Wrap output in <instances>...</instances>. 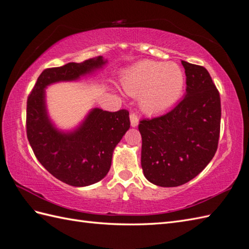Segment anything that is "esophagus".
Returning <instances> with one entry per match:
<instances>
[{
    "mask_svg": "<svg viewBox=\"0 0 249 249\" xmlns=\"http://www.w3.org/2000/svg\"><path fill=\"white\" fill-rule=\"evenodd\" d=\"M130 121H131V125L133 126V128H135V126H137V124H139V117H137V115L134 114V113H131L130 114Z\"/></svg>",
    "mask_w": 249,
    "mask_h": 249,
    "instance_id": "1",
    "label": "esophagus"
}]
</instances>
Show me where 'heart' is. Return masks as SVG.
<instances>
[{
    "label": "heart",
    "mask_w": 249,
    "mask_h": 249,
    "mask_svg": "<svg viewBox=\"0 0 249 249\" xmlns=\"http://www.w3.org/2000/svg\"><path fill=\"white\" fill-rule=\"evenodd\" d=\"M121 85L130 96H141V107L149 114L166 112L183 95L185 76L175 63L142 60L121 76Z\"/></svg>",
    "instance_id": "obj_1"
}]
</instances>
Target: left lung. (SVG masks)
I'll return each instance as SVG.
<instances>
[{"mask_svg": "<svg viewBox=\"0 0 249 249\" xmlns=\"http://www.w3.org/2000/svg\"><path fill=\"white\" fill-rule=\"evenodd\" d=\"M185 69L184 98L162 116L142 119V167L151 183L174 187L194 179L217 150L220 98L208 70L181 60Z\"/></svg>", "mask_w": 249, "mask_h": 249, "instance_id": "obj_1", "label": "left lung"}]
</instances>
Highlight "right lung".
<instances>
[{
  "instance_id": "right-lung-1",
  "label": "right lung",
  "mask_w": 249,
  "mask_h": 249,
  "mask_svg": "<svg viewBox=\"0 0 249 249\" xmlns=\"http://www.w3.org/2000/svg\"><path fill=\"white\" fill-rule=\"evenodd\" d=\"M107 63L98 56L43 70L27 98L26 133L33 151L50 174L69 185L87 186L107 175L114 149L130 128L129 112L95 107L75 129L59 130L49 117L46 88L54 83L78 81Z\"/></svg>"
}]
</instances>
